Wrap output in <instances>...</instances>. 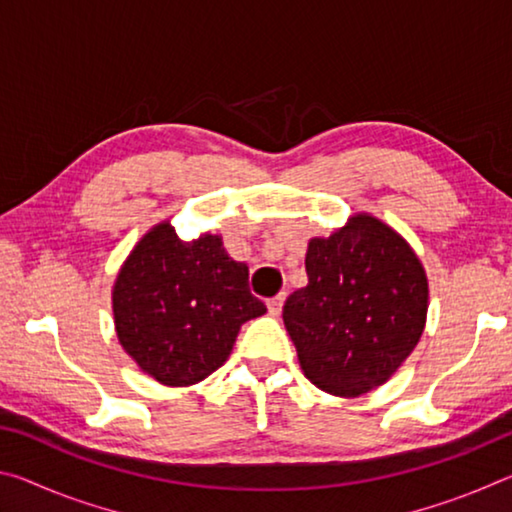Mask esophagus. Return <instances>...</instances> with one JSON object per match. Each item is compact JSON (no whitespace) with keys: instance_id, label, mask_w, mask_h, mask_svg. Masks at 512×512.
Masks as SVG:
<instances>
[{"instance_id":"34e87169","label":"esophagus","mask_w":512,"mask_h":512,"mask_svg":"<svg viewBox=\"0 0 512 512\" xmlns=\"http://www.w3.org/2000/svg\"><path fill=\"white\" fill-rule=\"evenodd\" d=\"M282 305H284V293H277L275 298H271V300L266 302V307H268V314H271V316H280Z\"/></svg>"}]
</instances>
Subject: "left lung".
Masks as SVG:
<instances>
[{"mask_svg":"<svg viewBox=\"0 0 512 512\" xmlns=\"http://www.w3.org/2000/svg\"><path fill=\"white\" fill-rule=\"evenodd\" d=\"M307 287L284 302L300 368L320 391L359 397L391 379L418 345L429 284L413 248L370 214L311 239Z\"/></svg>","mask_w":512,"mask_h":512,"instance_id":"obj_1","label":"left lung"}]
</instances>
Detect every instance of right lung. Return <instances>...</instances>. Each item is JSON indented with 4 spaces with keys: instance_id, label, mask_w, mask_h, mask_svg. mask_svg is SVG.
Returning a JSON list of instances; mask_svg holds the SVG:
<instances>
[{
    "instance_id": "1",
    "label": "right lung",
    "mask_w": 512,
    "mask_h": 512,
    "mask_svg": "<svg viewBox=\"0 0 512 512\" xmlns=\"http://www.w3.org/2000/svg\"><path fill=\"white\" fill-rule=\"evenodd\" d=\"M121 348L164 386H192L230 357L239 327L266 314L248 266L219 235L183 241L169 221L137 241L112 287Z\"/></svg>"
}]
</instances>
